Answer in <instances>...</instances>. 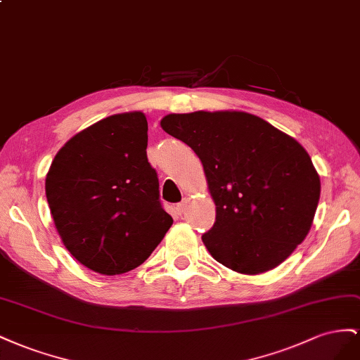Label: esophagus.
<instances>
[{"instance_id": "esophagus-1", "label": "esophagus", "mask_w": 360, "mask_h": 360, "mask_svg": "<svg viewBox=\"0 0 360 360\" xmlns=\"http://www.w3.org/2000/svg\"><path fill=\"white\" fill-rule=\"evenodd\" d=\"M187 202H188V199L184 198L182 202L176 203V207H174V210H176L178 214H182V212H184V210H186V207H187Z\"/></svg>"}]
</instances>
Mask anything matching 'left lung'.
I'll use <instances>...</instances> for the list:
<instances>
[{
    "mask_svg": "<svg viewBox=\"0 0 360 360\" xmlns=\"http://www.w3.org/2000/svg\"><path fill=\"white\" fill-rule=\"evenodd\" d=\"M161 128L202 161L215 223L202 241L243 274L273 270L309 232L321 184L299 141L244 111L167 115Z\"/></svg>",
    "mask_w": 360,
    "mask_h": 360,
    "instance_id": "left-lung-1",
    "label": "left lung"
}]
</instances>
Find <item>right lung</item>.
<instances>
[{"instance_id": "right-lung-1", "label": "right lung", "mask_w": 360, "mask_h": 360, "mask_svg": "<svg viewBox=\"0 0 360 360\" xmlns=\"http://www.w3.org/2000/svg\"><path fill=\"white\" fill-rule=\"evenodd\" d=\"M146 148L141 111L112 115L66 141L46 174V199L61 241L96 273L137 269L173 223L161 207Z\"/></svg>"}]
</instances>
